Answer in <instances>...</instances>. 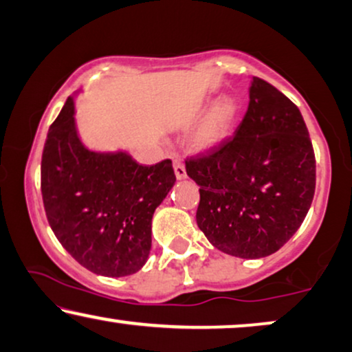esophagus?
<instances>
[{"instance_id": "34e87169", "label": "esophagus", "mask_w": 352, "mask_h": 352, "mask_svg": "<svg viewBox=\"0 0 352 352\" xmlns=\"http://www.w3.org/2000/svg\"><path fill=\"white\" fill-rule=\"evenodd\" d=\"M173 170H175V177L179 180L186 179V168L184 161L179 156H173Z\"/></svg>"}]
</instances>
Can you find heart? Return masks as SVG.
I'll return each mask as SVG.
<instances>
[{"mask_svg": "<svg viewBox=\"0 0 352 352\" xmlns=\"http://www.w3.org/2000/svg\"><path fill=\"white\" fill-rule=\"evenodd\" d=\"M240 116V106L233 98H223L215 102L193 135V143L199 149L219 146L230 137Z\"/></svg>", "mask_w": 352, "mask_h": 352, "instance_id": "heart-1", "label": "heart"}]
</instances>
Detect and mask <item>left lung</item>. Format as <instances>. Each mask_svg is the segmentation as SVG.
Here are the masks:
<instances>
[{
  "instance_id": "left-lung-1",
  "label": "left lung",
  "mask_w": 352,
  "mask_h": 352,
  "mask_svg": "<svg viewBox=\"0 0 352 352\" xmlns=\"http://www.w3.org/2000/svg\"><path fill=\"white\" fill-rule=\"evenodd\" d=\"M185 167L199 185V230L241 259L278 251L301 227L316 191V156L301 112L259 77H252L235 137L186 159Z\"/></svg>"
}]
</instances>
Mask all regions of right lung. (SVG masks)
<instances>
[{"mask_svg":"<svg viewBox=\"0 0 352 352\" xmlns=\"http://www.w3.org/2000/svg\"><path fill=\"white\" fill-rule=\"evenodd\" d=\"M74 112L69 96L41 156L50 227L64 250L93 274L132 275L149 256L154 210L175 184L172 161L142 166L124 151H91L78 138Z\"/></svg>","mask_w":352,"mask_h":352,"instance_id":"1","label":"right lung"}]
</instances>
